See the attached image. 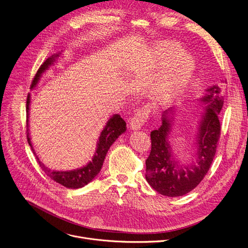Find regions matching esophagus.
Segmentation results:
<instances>
[{"instance_id": "esophagus-1", "label": "esophagus", "mask_w": 248, "mask_h": 248, "mask_svg": "<svg viewBox=\"0 0 248 248\" xmlns=\"http://www.w3.org/2000/svg\"><path fill=\"white\" fill-rule=\"evenodd\" d=\"M148 119H149V110L146 108H142L132 117L130 122V127L133 130H138L147 122Z\"/></svg>"}]
</instances>
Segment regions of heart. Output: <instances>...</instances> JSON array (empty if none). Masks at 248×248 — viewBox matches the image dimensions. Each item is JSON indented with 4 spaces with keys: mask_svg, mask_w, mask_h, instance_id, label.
Listing matches in <instances>:
<instances>
[{
    "mask_svg": "<svg viewBox=\"0 0 248 248\" xmlns=\"http://www.w3.org/2000/svg\"><path fill=\"white\" fill-rule=\"evenodd\" d=\"M158 58L162 66L173 62L155 91L159 100L168 102L178 95L185 87L194 71V61L189 55L184 54L181 46L174 42L163 43L159 47Z\"/></svg>",
    "mask_w": 248,
    "mask_h": 248,
    "instance_id": "heart-1",
    "label": "heart"
}]
</instances>
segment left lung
Listing matches in <instances>:
<instances>
[{"label":"left lung","mask_w":248,"mask_h":248,"mask_svg":"<svg viewBox=\"0 0 248 248\" xmlns=\"http://www.w3.org/2000/svg\"><path fill=\"white\" fill-rule=\"evenodd\" d=\"M207 103L197 137L196 160L191 166H178L173 159L169 141L170 120L168 110L162 113V124L151 132L152 150L146 160V179L159 194L178 197L193 190L207 174L217 152L221 135L218 114L224 104L217 86L207 90L201 99Z\"/></svg>","instance_id":"8db88e82"}]
</instances>
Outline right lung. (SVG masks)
<instances>
[{
	"instance_id": "add662e5",
	"label": "right lung",
	"mask_w": 248,
	"mask_h": 248,
	"mask_svg": "<svg viewBox=\"0 0 248 248\" xmlns=\"http://www.w3.org/2000/svg\"><path fill=\"white\" fill-rule=\"evenodd\" d=\"M60 53L55 54L53 56L49 57L46 59V61L39 67L38 71L36 72L32 84L31 86V89H33L41 77V75L51 66L55 60H56L59 57ZM30 103H31V95H27L26 99V138L27 142H29V145L31 146L33 154L36 155L31 141V137H30V131H29V110H30ZM126 131V122L121 118L120 115L115 114L111 118L108 120L106 123L105 127L103 128L102 132L100 133L99 139L97 142V148L95 151V154L93 157V160L90 161L87 166L84 168L75 170H69V171H55L48 170L45 168L44 164L39 160L38 156L36 155L37 162L40 166V168L45 171V173L54 181H56L57 183L71 189H78L80 187H84L88 183H90L100 171L102 164L105 158V155L107 154V151L109 148L111 147V145L116 141L118 137Z\"/></svg>"
}]
</instances>
